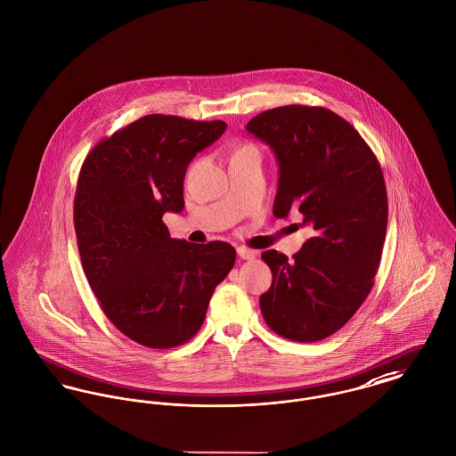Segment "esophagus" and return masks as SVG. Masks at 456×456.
<instances>
[{"label": "esophagus", "instance_id": "1", "mask_svg": "<svg viewBox=\"0 0 456 456\" xmlns=\"http://www.w3.org/2000/svg\"><path fill=\"white\" fill-rule=\"evenodd\" d=\"M237 254L240 256V259H254L256 256H257V252L256 250H252V248H247V247H239L237 248Z\"/></svg>", "mask_w": 456, "mask_h": 456}]
</instances>
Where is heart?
I'll list each match as a JSON object with an SVG mask.
<instances>
[{
  "instance_id": "b5f03b06",
  "label": "heart",
  "mask_w": 456,
  "mask_h": 456,
  "mask_svg": "<svg viewBox=\"0 0 456 456\" xmlns=\"http://www.w3.org/2000/svg\"><path fill=\"white\" fill-rule=\"evenodd\" d=\"M248 151H256V147H254V145H250V143H243V145H240V147L235 151V153L248 152Z\"/></svg>"
}]
</instances>
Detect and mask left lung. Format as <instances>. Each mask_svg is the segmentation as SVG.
<instances>
[{"label": "left lung", "instance_id": "1", "mask_svg": "<svg viewBox=\"0 0 456 456\" xmlns=\"http://www.w3.org/2000/svg\"><path fill=\"white\" fill-rule=\"evenodd\" d=\"M247 131L280 166L274 216L299 213L314 232L292 259L263 252L273 281L261 313L274 334L322 340L351 320L375 283L389 214L380 164L362 134L323 107L270 109Z\"/></svg>", "mask_w": 456, "mask_h": 456}]
</instances>
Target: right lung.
<instances>
[{
  "instance_id": "right-lung-1",
  "label": "right lung",
  "mask_w": 456,
  "mask_h": 456,
  "mask_svg": "<svg viewBox=\"0 0 456 456\" xmlns=\"http://www.w3.org/2000/svg\"><path fill=\"white\" fill-rule=\"evenodd\" d=\"M224 129V121L145 116L98 142L81 166L74 228L83 270L105 316L142 346L188 342L235 265L230 243L176 240L162 221L182 213L190 160Z\"/></svg>"
}]
</instances>
